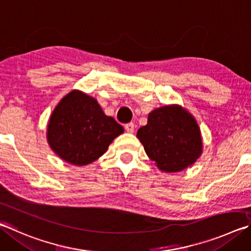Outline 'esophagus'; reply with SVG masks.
Listing matches in <instances>:
<instances>
[{
    "label": "esophagus",
    "instance_id": "34e87169",
    "mask_svg": "<svg viewBox=\"0 0 251 251\" xmlns=\"http://www.w3.org/2000/svg\"><path fill=\"white\" fill-rule=\"evenodd\" d=\"M125 129L127 133H134L135 125L133 124V123H127V124L125 125Z\"/></svg>",
    "mask_w": 251,
    "mask_h": 251
}]
</instances>
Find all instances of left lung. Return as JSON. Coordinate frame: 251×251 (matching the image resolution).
<instances>
[{"mask_svg":"<svg viewBox=\"0 0 251 251\" xmlns=\"http://www.w3.org/2000/svg\"><path fill=\"white\" fill-rule=\"evenodd\" d=\"M137 137L159 169L177 172L193 165L202 153V138L192 115L181 106L169 105L152 111Z\"/></svg>","mask_w":251,"mask_h":251,"instance_id":"obj_1","label":"left lung"}]
</instances>
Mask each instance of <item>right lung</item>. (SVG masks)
<instances>
[{"instance_id": "right-lung-1", "label": "right lung", "mask_w": 251, "mask_h": 251, "mask_svg": "<svg viewBox=\"0 0 251 251\" xmlns=\"http://www.w3.org/2000/svg\"><path fill=\"white\" fill-rule=\"evenodd\" d=\"M124 128L103 113L97 100L74 91L54 108L48 124L50 147L75 166L93 162L106 151Z\"/></svg>"}]
</instances>
